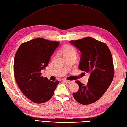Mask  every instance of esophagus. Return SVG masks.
<instances>
[{
  "mask_svg": "<svg viewBox=\"0 0 127 127\" xmlns=\"http://www.w3.org/2000/svg\"><path fill=\"white\" fill-rule=\"evenodd\" d=\"M62 82L66 83L67 84H71V83H73V81H70V80H63Z\"/></svg>",
  "mask_w": 127,
  "mask_h": 127,
  "instance_id": "34e87169",
  "label": "esophagus"
}]
</instances>
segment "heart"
<instances>
[{"label":"heart","mask_w":127,"mask_h":127,"mask_svg":"<svg viewBox=\"0 0 127 127\" xmlns=\"http://www.w3.org/2000/svg\"><path fill=\"white\" fill-rule=\"evenodd\" d=\"M62 53L63 56L64 55H71V56L76 57L77 55L76 50L73 47L69 46V45H66L63 48Z\"/></svg>","instance_id":"heart-1"}]
</instances>
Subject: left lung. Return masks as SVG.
Listing matches in <instances>:
<instances>
[{
	"instance_id": "obj_1",
	"label": "left lung",
	"mask_w": 127,
	"mask_h": 127,
	"mask_svg": "<svg viewBox=\"0 0 127 127\" xmlns=\"http://www.w3.org/2000/svg\"><path fill=\"white\" fill-rule=\"evenodd\" d=\"M70 42L82 53L79 69L90 73L86 85L76 81L79 88L73 93V97L84 105L95 102L106 92L113 80L114 72L112 54L105 43L91 37Z\"/></svg>"
}]
</instances>
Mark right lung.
Segmentation results:
<instances>
[{
	"mask_svg": "<svg viewBox=\"0 0 127 127\" xmlns=\"http://www.w3.org/2000/svg\"><path fill=\"white\" fill-rule=\"evenodd\" d=\"M58 42L37 38L22 43L15 55L14 73L21 92L36 103L49 100L58 84L40 72L48 66L51 55L58 46Z\"/></svg>",
	"mask_w": 127,
	"mask_h": 127,
	"instance_id": "1",
	"label": "right lung"
}]
</instances>
